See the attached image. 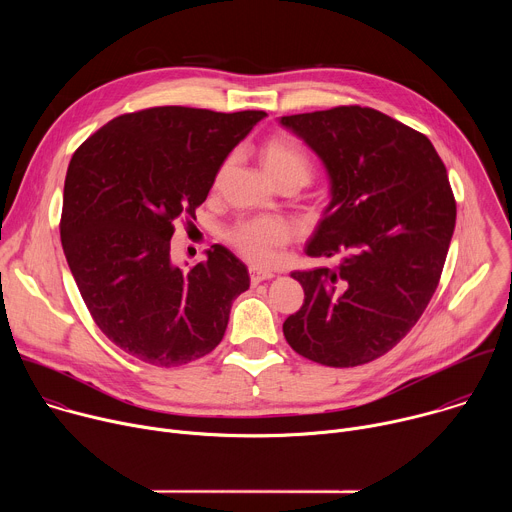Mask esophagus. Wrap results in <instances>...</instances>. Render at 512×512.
Masks as SVG:
<instances>
[{"mask_svg": "<svg viewBox=\"0 0 512 512\" xmlns=\"http://www.w3.org/2000/svg\"><path fill=\"white\" fill-rule=\"evenodd\" d=\"M249 275H251V283H253V285H257V283H261V281L273 277L271 271H261V269H257V267H251V269H249Z\"/></svg>", "mask_w": 512, "mask_h": 512, "instance_id": "34e87169", "label": "esophagus"}]
</instances>
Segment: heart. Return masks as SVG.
Listing matches in <instances>:
<instances>
[{
	"instance_id": "1",
	"label": "heart",
	"mask_w": 512,
	"mask_h": 512,
	"mask_svg": "<svg viewBox=\"0 0 512 512\" xmlns=\"http://www.w3.org/2000/svg\"><path fill=\"white\" fill-rule=\"evenodd\" d=\"M231 162L233 158H227L221 164L216 182L223 180L231 168ZM261 164L275 184L289 180L302 186L312 174V162L306 150L298 141L283 135L271 137L263 143ZM227 237L245 259L257 265H267L273 259L275 249L289 239V229L279 218H245V221H239L229 229Z\"/></svg>"
}]
</instances>
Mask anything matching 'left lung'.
<instances>
[{"label": "left lung", "mask_w": 512, "mask_h": 512, "mask_svg": "<svg viewBox=\"0 0 512 512\" xmlns=\"http://www.w3.org/2000/svg\"><path fill=\"white\" fill-rule=\"evenodd\" d=\"M324 162L332 200L306 247L336 267L294 271L304 304L283 322L298 354L358 367L417 324L440 283L456 200L431 141L358 105L281 117Z\"/></svg>", "instance_id": "1"}]
</instances>
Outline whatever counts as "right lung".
Returning a JSON list of instances; mask_svg holds the SVG:
<instances>
[{
    "label": "right lung",
    "mask_w": 512,
    "mask_h": 512,
    "mask_svg": "<svg viewBox=\"0 0 512 512\" xmlns=\"http://www.w3.org/2000/svg\"><path fill=\"white\" fill-rule=\"evenodd\" d=\"M265 111L152 107L111 119L72 156L60 239L101 332L154 367H180L223 340L249 271L227 247L182 271L174 221L196 218L216 172Z\"/></svg>",
    "instance_id": "1"
}]
</instances>
